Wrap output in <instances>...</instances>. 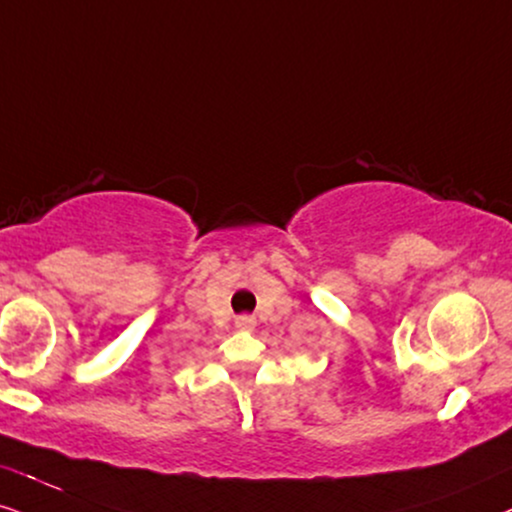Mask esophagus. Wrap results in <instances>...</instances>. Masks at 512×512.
Wrapping results in <instances>:
<instances>
[{"instance_id": "obj_1", "label": "esophagus", "mask_w": 512, "mask_h": 512, "mask_svg": "<svg viewBox=\"0 0 512 512\" xmlns=\"http://www.w3.org/2000/svg\"><path fill=\"white\" fill-rule=\"evenodd\" d=\"M236 328H241V331H252V328H255V316H250V314L238 316Z\"/></svg>"}]
</instances>
